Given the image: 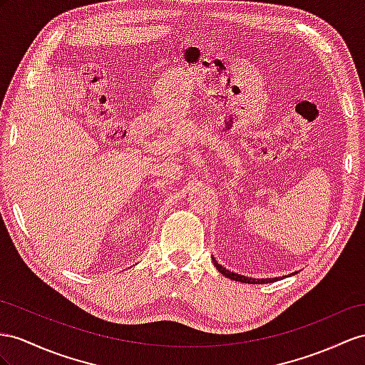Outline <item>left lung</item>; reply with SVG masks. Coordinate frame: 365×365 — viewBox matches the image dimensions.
I'll return each mask as SVG.
<instances>
[{
  "mask_svg": "<svg viewBox=\"0 0 365 365\" xmlns=\"http://www.w3.org/2000/svg\"><path fill=\"white\" fill-rule=\"evenodd\" d=\"M212 262H214V267L217 268V272L219 273H222L223 276H227L228 279H232V280H237V282H244V284H268V282H274V280H279V279H282V277H268V279H253V277H248V276H244V274H237V273H232V272H230V269H227V268H223L216 259L212 257ZM293 276L296 274V272L294 273H292Z\"/></svg>",
  "mask_w": 365,
  "mask_h": 365,
  "instance_id": "obj_1",
  "label": "left lung"
}]
</instances>
